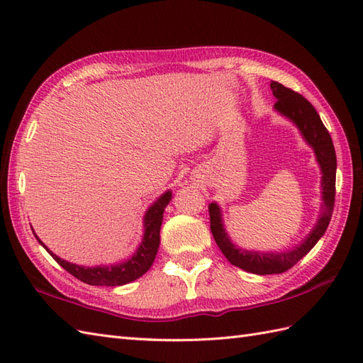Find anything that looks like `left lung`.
I'll return each instance as SVG.
<instances>
[{
  "mask_svg": "<svg viewBox=\"0 0 363 363\" xmlns=\"http://www.w3.org/2000/svg\"><path fill=\"white\" fill-rule=\"evenodd\" d=\"M269 87L273 90V95L277 98L274 103V109L282 113L284 117L290 118L301 134L309 143L321 168V187H323V211L318 217L317 225L311 230L303 242L296 245L295 248L284 252H259V251H246L229 240L225 228H223L221 212L217 203L209 204V217H211V230L217 242L218 248L225 254V257L230 264L245 269L254 274H279L287 272L293 265L303 259L309 252L323 234L326 233L329 226L330 217L334 212L335 201V169H337V157L333 138H330L326 126L323 125L318 112L307 99L299 95L298 91H293L289 87H284L282 84L272 81Z\"/></svg>",
  "mask_w": 363,
  "mask_h": 363,
  "instance_id": "1",
  "label": "left lung"
}]
</instances>
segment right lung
Wrapping results in <instances>:
<instances>
[{
  "label": "right lung",
  "mask_w": 363,
  "mask_h": 363,
  "mask_svg": "<svg viewBox=\"0 0 363 363\" xmlns=\"http://www.w3.org/2000/svg\"><path fill=\"white\" fill-rule=\"evenodd\" d=\"M169 199H172V191H167V194L162 195L156 203H154L148 211L145 213V234L142 238V243L138 246V250L133 257H129L126 262L118 265H111V267H81L74 265L67 262L64 259L57 257L56 254H52L46 246L40 242L35 234V238L38 240L43 248L48 251L52 259L57 262V264L67 269L68 273L78 277L79 281L86 282L89 285H106V287H115V285H125L128 282H133L138 277L143 276L148 269L151 268L154 259H156V254L159 250L160 243V225L162 220H164V211L168 206Z\"/></svg>",
  "instance_id": "right-lung-1"
}]
</instances>
